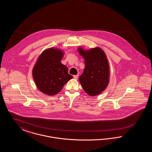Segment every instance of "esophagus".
I'll list each match as a JSON object with an SVG mask.
<instances>
[{"instance_id":"esophagus-1","label":"esophagus","mask_w":152,"mask_h":152,"mask_svg":"<svg viewBox=\"0 0 152 152\" xmlns=\"http://www.w3.org/2000/svg\"><path fill=\"white\" fill-rule=\"evenodd\" d=\"M73 78H74L75 79H78V75H74V76H73Z\"/></svg>"}]
</instances>
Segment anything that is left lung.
<instances>
[{
    "label": "left lung",
    "instance_id": "obj_1",
    "mask_svg": "<svg viewBox=\"0 0 152 152\" xmlns=\"http://www.w3.org/2000/svg\"><path fill=\"white\" fill-rule=\"evenodd\" d=\"M83 56L85 69L79 78L85 92L90 96L100 94L107 88L109 81V67L105 52L97 47L88 51L78 49Z\"/></svg>",
    "mask_w": 152,
    "mask_h": 152
}]
</instances>
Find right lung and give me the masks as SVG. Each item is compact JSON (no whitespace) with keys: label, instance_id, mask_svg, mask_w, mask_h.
Segmentation results:
<instances>
[{"label":"right lung","instance_id":"add662e5","mask_svg":"<svg viewBox=\"0 0 152 152\" xmlns=\"http://www.w3.org/2000/svg\"><path fill=\"white\" fill-rule=\"evenodd\" d=\"M63 56L61 50L51 48L43 51L36 61L32 76L36 87L44 94H57L73 78L67 67L61 63Z\"/></svg>","mask_w":152,"mask_h":152}]
</instances>
